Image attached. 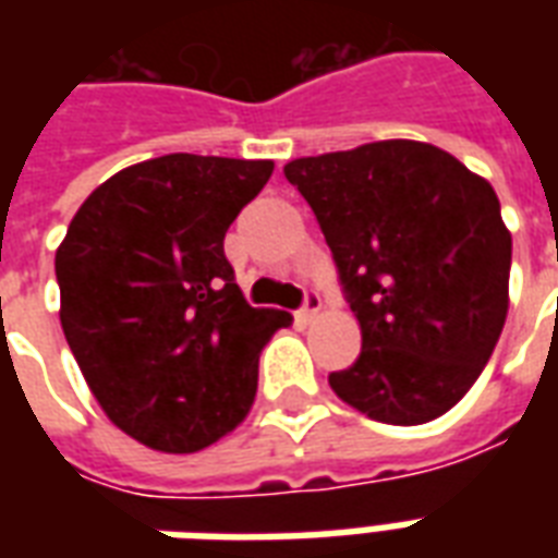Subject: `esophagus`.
Here are the masks:
<instances>
[{"mask_svg": "<svg viewBox=\"0 0 558 558\" xmlns=\"http://www.w3.org/2000/svg\"><path fill=\"white\" fill-rule=\"evenodd\" d=\"M319 311H323V299H319L316 292H307V302H304L299 319H302V323H314L316 316H319Z\"/></svg>", "mask_w": 558, "mask_h": 558, "instance_id": "esophagus-1", "label": "esophagus"}]
</instances>
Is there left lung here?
<instances>
[{
	"instance_id": "left-lung-1",
	"label": "left lung",
	"mask_w": 558,
	"mask_h": 558,
	"mask_svg": "<svg viewBox=\"0 0 558 558\" xmlns=\"http://www.w3.org/2000/svg\"><path fill=\"white\" fill-rule=\"evenodd\" d=\"M283 175L314 208L362 328L328 376L383 424H424L475 386L508 316L511 232L487 179L418 140L295 158Z\"/></svg>"
}]
</instances>
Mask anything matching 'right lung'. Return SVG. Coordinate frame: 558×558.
Wrapping results in <instances>:
<instances>
[{
    "instance_id": "obj_1",
    "label": "right lung",
    "mask_w": 558,
    "mask_h": 558,
    "mask_svg": "<svg viewBox=\"0 0 558 558\" xmlns=\"http://www.w3.org/2000/svg\"><path fill=\"white\" fill-rule=\"evenodd\" d=\"M275 160L163 155L98 184L59 251V319L107 418L163 454H194L254 407L259 352L292 323L251 307L223 256Z\"/></svg>"
}]
</instances>
